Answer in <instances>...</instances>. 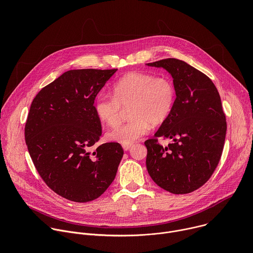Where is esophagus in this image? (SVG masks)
I'll return each instance as SVG.
<instances>
[{
  "label": "esophagus",
  "instance_id": "obj_1",
  "mask_svg": "<svg viewBox=\"0 0 253 253\" xmlns=\"http://www.w3.org/2000/svg\"><path fill=\"white\" fill-rule=\"evenodd\" d=\"M131 147H132V144H125V145H123L124 151H129Z\"/></svg>",
  "mask_w": 253,
  "mask_h": 253
}]
</instances>
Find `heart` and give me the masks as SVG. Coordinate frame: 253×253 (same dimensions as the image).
Listing matches in <instances>:
<instances>
[{
  "mask_svg": "<svg viewBox=\"0 0 253 253\" xmlns=\"http://www.w3.org/2000/svg\"><path fill=\"white\" fill-rule=\"evenodd\" d=\"M175 101L173 83L167 78L144 72H131L113 86V96L100 94L94 103L95 113L108 126L120 122L122 107L130 106L129 122L109 130L107 140L120 144H132L146 135L151 123H163L170 115Z\"/></svg>",
  "mask_w": 253,
  "mask_h": 253,
  "instance_id": "1",
  "label": "heart"
}]
</instances>
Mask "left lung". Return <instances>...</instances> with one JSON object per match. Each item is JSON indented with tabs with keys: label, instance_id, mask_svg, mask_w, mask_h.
I'll return each mask as SVG.
<instances>
[{
	"label": "left lung",
	"instance_id": "obj_1",
	"mask_svg": "<svg viewBox=\"0 0 253 253\" xmlns=\"http://www.w3.org/2000/svg\"><path fill=\"white\" fill-rule=\"evenodd\" d=\"M146 65L165 69L176 94L172 111L155 138L144 143L148 173L166 191L190 193L207 182L222 154L226 118L219 93L205 74L184 61L168 58ZM159 136L173 143L163 148L157 141Z\"/></svg>",
	"mask_w": 253,
	"mask_h": 253
}]
</instances>
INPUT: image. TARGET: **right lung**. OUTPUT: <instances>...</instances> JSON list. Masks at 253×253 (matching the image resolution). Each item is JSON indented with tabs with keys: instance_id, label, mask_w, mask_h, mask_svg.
Returning a JSON list of instances; mask_svg holds the SVG:
<instances>
[{
	"instance_id": "obj_1",
	"label": "right lung",
	"mask_w": 253,
	"mask_h": 253,
	"mask_svg": "<svg viewBox=\"0 0 253 253\" xmlns=\"http://www.w3.org/2000/svg\"><path fill=\"white\" fill-rule=\"evenodd\" d=\"M116 71H67L31 104L25 126L30 156L45 183L68 200L98 198L116 176L124 153L119 143H104L90 152L102 134L94 101Z\"/></svg>"
}]
</instances>
